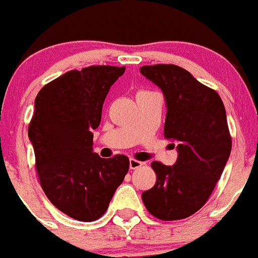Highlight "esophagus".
<instances>
[{
    "instance_id": "obj_1",
    "label": "esophagus",
    "mask_w": 258,
    "mask_h": 258,
    "mask_svg": "<svg viewBox=\"0 0 258 258\" xmlns=\"http://www.w3.org/2000/svg\"><path fill=\"white\" fill-rule=\"evenodd\" d=\"M143 165V162L139 161V160L135 159H130V169H138Z\"/></svg>"
}]
</instances>
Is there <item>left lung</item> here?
Listing matches in <instances>:
<instances>
[{
	"label": "left lung",
	"instance_id": "obj_1",
	"mask_svg": "<svg viewBox=\"0 0 258 258\" xmlns=\"http://www.w3.org/2000/svg\"><path fill=\"white\" fill-rule=\"evenodd\" d=\"M140 72L165 97L164 136L178 152L173 166L151 164L157 179L142 194L143 202L157 219H185L207 202L228 161L232 140L226 109L215 90L181 67L144 66Z\"/></svg>",
	"mask_w": 258,
	"mask_h": 258
}]
</instances>
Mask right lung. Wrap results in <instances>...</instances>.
Masks as SVG:
<instances>
[{"label":"right lung","instance_id":"right-lung-1","mask_svg":"<svg viewBox=\"0 0 258 258\" xmlns=\"http://www.w3.org/2000/svg\"><path fill=\"white\" fill-rule=\"evenodd\" d=\"M124 71L111 66L69 71L35 98L29 138L39 181L52 205L76 220L101 218L128 172L127 156L101 159L93 152L105 98Z\"/></svg>","mask_w":258,"mask_h":258}]
</instances>
